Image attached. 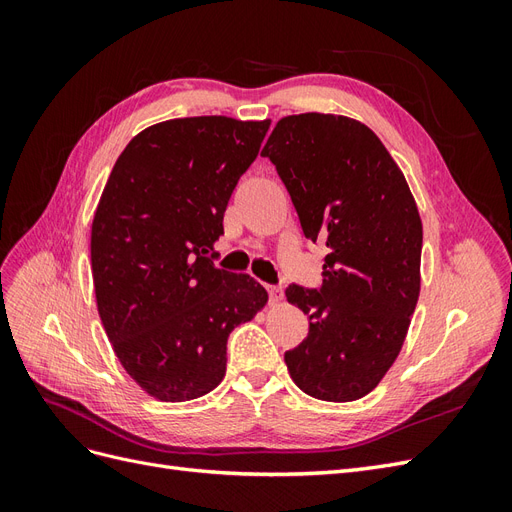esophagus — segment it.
<instances>
[{
  "instance_id": "esophagus-1",
  "label": "esophagus",
  "mask_w": 512,
  "mask_h": 512,
  "mask_svg": "<svg viewBox=\"0 0 512 512\" xmlns=\"http://www.w3.org/2000/svg\"><path fill=\"white\" fill-rule=\"evenodd\" d=\"M267 292H269V297H271V301H273V303L282 301V297H284L282 288H277V286H267Z\"/></svg>"
}]
</instances>
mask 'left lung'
<instances>
[{
  "label": "left lung",
  "mask_w": 512,
  "mask_h": 512,
  "mask_svg": "<svg viewBox=\"0 0 512 512\" xmlns=\"http://www.w3.org/2000/svg\"><path fill=\"white\" fill-rule=\"evenodd\" d=\"M260 156L275 164L305 237L329 250L320 290L286 288L309 320L284 354L290 378L322 401L361 399L395 363L421 292L416 200L380 138L344 115L282 117Z\"/></svg>",
  "instance_id": "8db88e82"
}]
</instances>
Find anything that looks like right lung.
<instances>
[{
    "label": "right lung",
    "mask_w": 512,
    "mask_h": 512,
    "mask_svg": "<svg viewBox=\"0 0 512 512\" xmlns=\"http://www.w3.org/2000/svg\"><path fill=\"white\" fill-rule=\"evenodd\" d=\"M271 119H168L117 158L91 224L98 314L119 363L160 401H190L226 374L232 329L269 294L213 265L232 190Z\"/></svg>",
    "instance_id": "1"
}]
</instances>
